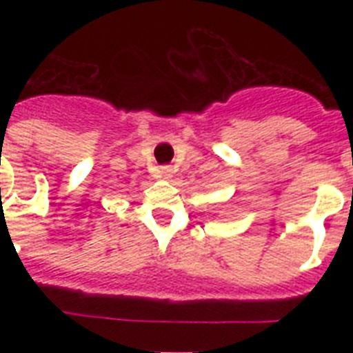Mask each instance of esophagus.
<instances>
[{
	"label": "esophagus",
	"mask_w": 353,
	"mask_h": 353,
	"mask_svg": "<svg viewBox=\"0 0 353 353\" xmlns=\"http://www.w3.org/2000/svg\"><path fill=\"white\" fill-rule=\"evenodd\" d=\"M161 176H162V179L170 180L171 176H173V170H171L170 166H162L161 168Z\"/></svg>",
	"instance_id": "1"
}]
</instances>
